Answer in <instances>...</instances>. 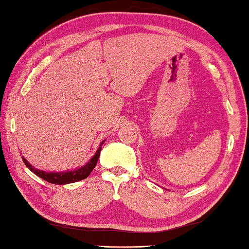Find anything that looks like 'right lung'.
<instances>
[{"instance_id": "right-lung-1", "label": "right lung", "mask_w": 249, "mask_h": 249, "mask_svg": "<svg viewBox=\"0 0 249 249\" xmlns=\"http://www.w3.org/2000/svg\"><path fill=\"white\" fill-rule=\"evenodd\" d=\"M104 142H102V144L99 145L97 152L95 153V155L89 160V161L87 163V165H84L83 167L77 169V170H73V171H70V172H45V171H41L38 170V169H35L32 167L30 163L26 161V160L24 157H22L23 162L25 163V166L28 167L30 170L33 172L34 174H36L37 177L41 178L45 181L49 182L51 184H56V185H64V184H70V183H75L78 181H81L83 178H87L89 173L93 171V169L95 168L97 163V160L99 158L100 155V151H102V145L104 144Z\"/></svg>"}]
</instances>
